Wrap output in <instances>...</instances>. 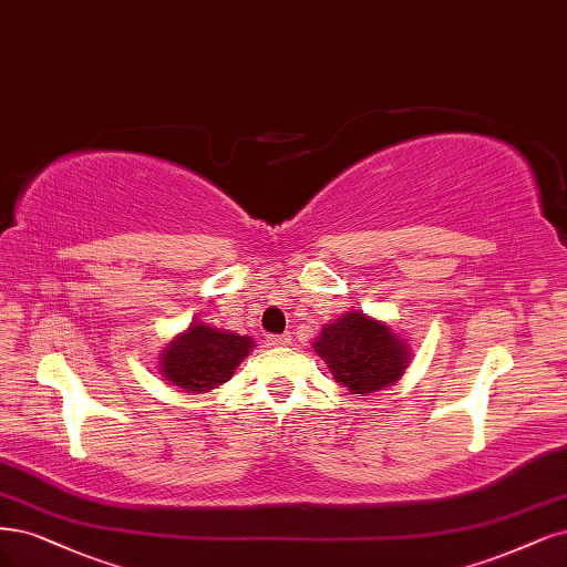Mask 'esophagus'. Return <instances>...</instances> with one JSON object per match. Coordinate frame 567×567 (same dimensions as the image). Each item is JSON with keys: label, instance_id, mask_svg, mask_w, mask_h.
Returning <instances> with one entry per match:
<instances>
[{"label": "esophagus", "instance_id": "1", "mask_svg": "<svg viewBox=\"0 0 567 567\" xmlns=\"http://www.w3.org/2000/svg\"><path fill=\"white\" fill-rule=\"evenodd\" d=\"M290 342V336H269L267 344L269 347H286Z\"/></svg>", "mask_w": 567, "mask_h": 567}]
</instances>
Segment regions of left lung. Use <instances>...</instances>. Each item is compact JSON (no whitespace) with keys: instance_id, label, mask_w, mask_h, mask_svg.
Returning <instances> with one entry per match:
<instances>
[{"instance_id":"obj_1","label":"left lung","mask_w":567,"mask_h":567,"mask_svg":"<svg viewBox=\"0 0 567 567\" xmlns=\"http://www.w3.org/2000/svg\"><path fill=\"white\" fill-rule=\"evenodd\" d=\"M315 351L328 363L336 382L361 396L394 384L410 363L408 342L386 323L361 311H347L323 326Z\"/></svg>"}]
</instances>
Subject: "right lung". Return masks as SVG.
Instances as JSON below:
<instances>
[{"label": "right lung", "mask_w": 567, "mask_h": 567, "mask_svg": "<svg viewBox=\"0 0 567 567\" xmlns=\"http://www.w3.org/2000/svg\"><path fill=\"white\" fill-rule=\"evenodd\" d=\"M252 340L192 321L185 333L168 342L159 357V373L189 394H204L227 382L250 354Z\"/></svg>", "instance_id": "right-lung-1"}]
</instances>
